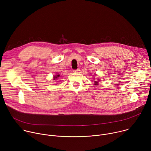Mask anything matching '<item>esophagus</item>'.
Instances as JSON below:
<instances>
[{
  "instance_id": "1",
  "label": "esophagus",
  "mask_w": 151,
  "mask_h": 151,
  "mask_svg": "<svg viewBox=\"0 0 151 151\" xmlns=\"http://www.w3.org/2000/svg\"><path fill=\"white\" fill-rule=\"evenodd\" d=\"M79 71H80V69H76V70H73V72H74L75 73H79Z\"/></svg>"
}]
</instances>
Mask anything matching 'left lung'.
Returning a JSON list of instances; mask_svg holds the SVG:
<instances>
[{"instance_id": "8db88e82", "label": "left lung", "mask_w": 151, "mask_h": 151, "mask_svg": "<svg viewBox=\"0 0 151 151\" xmlns=\"http://www.w3.org/2000/svg\"><path fill=\"white\" fill-rule=\"evenodd\" d=\"M99 80L94 81V85H97L99 84Z\"/></svg>"}]
</instances>
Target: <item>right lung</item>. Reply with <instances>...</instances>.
I'll return each mask as SVG.
<instances>
[{
    "label": "right lung",
    "instance_id": "obj_1",
    "mask_svg": "<svg viewBox=\"0 0 151 151\" xmlns=\"http://www.w3.org/2000/svg\"><path fill=\"white\" fill-rule=\"evenodd\" d=\"M59 77H60V75L59 74H57L55 76H54V80H55L56 79H57Z\"/></svg>",
    "mask_w": 151,
    "mask_h": 151
}]
</instances>
